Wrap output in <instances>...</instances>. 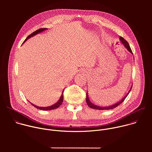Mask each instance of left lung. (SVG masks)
<instances>
[{
	"instance_id": "1",
	"label": "left lung",
	"mask_w": 152,
	"mask_h": 152,
	"mask_svg": "<svg viewBox=\"0 0 152 152\" xmlns=\"http://www.w3.org/2000/svg\"><path fill=\"white\" fill-rule=\"evenodd\" d=\"M120 40L121 41V42H122V44L124 45V46L127 49V50L133 55V53L132 52V50L131 49V48H130V46L129 45V43L127 42V41L126 39H124L123 38H122L121 37H120ZM132 85L131 86V89L129 90V92L127 93V94L118 102L113 104V105H111V106H97V105H96L94 104H93L92 102H91V101L90 100V99L88 97V92H86V103H87L88 106L92 108V109H94V110H113L114 109V108L117 107L118 105H120L121 103H122L123 102V101L125 100V99L126 98V97L127 96V95L129 94V93H130V91H131V89H132Z\"/></svg>"
}]
</instances>
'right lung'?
Wrapping results in <instances>:
<instances>
[{"label": "right lung", "mask_w": 152, "mask_h": 152, "mask_svg": "<svg viewBox=\"0 0 152 152\" xmlns=\"http://www.w3.org/2000/svg\"><path fill=\"white\" fill-rule=\"evenodd\" d=\"M47 29H48V28H41V29H39L38 30H37L36 31L34 32H33V33H32L31 35H29V36L26 38V39L24 41L23 43H24V42H26V41L29 38H31V37H34V35H37L38 34H39V33H41V32H43V31H46V30H47ZM64 90H63V91H62V92L61 96V97H60V98H59V100H58L56 103L53 104V105H51V106H47V107H40V106H36V105H35V104H34L31 103V102H30V103H31V104H32L34 107H35L36 108H37V109L40 110H43V111H49V110H52L56 109V108H58V107H59L60 106V105H61V104H62V102H63V99H64V97H63V93H64Z\"/></svg>", "instance_id": "right-lung-1"}]
</instances>
